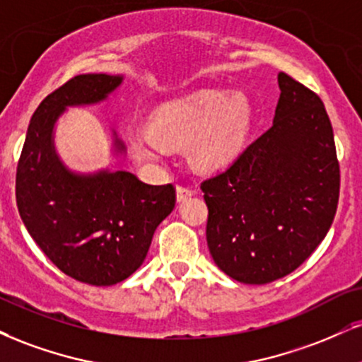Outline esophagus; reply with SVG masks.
<instances>
[{
	"instance_id": "esophagus-1",
	"label": "esophagus",
	"mask_w": 362,
	"mask_h": 362,
	"mask_svg": "<svg viewBox=\"0 0 362 362\" xmlns=\"http://www.w3.org/2000/svg\"><path fill=\"white\" fill-rule=\"evenodd\" d=\"M195 194L194 189H189V187L184 185H178L177 187V202H184L187 197H192Z\"/></svg>"
}]
</instances>
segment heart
I'll return each mask as SVG.
<instances>
[{"label": "heart", "instance_id": "heart-1", "mask_svg": "<svg viewBox=\"0 0 362 362\" xmlns=\"http://www.w3.org/2000/svg\"><path fill=\"white\" fill-rule=\"evenodd\" d=\"M252 106L243 93L204 89L160 104L150 116V132L132 136L139 162L160 163L167 145L187 141V155L197 168L216 170L236 158L251 129Z\"/></svg>", "mask_w": 362, "mask_h": 362}]
</instances>
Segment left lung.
<instances>
[{"mask_svg":"<svg viewBox=\"0 0 362 362\" xmlns=\"http://www.w3.org/2000/svg\"><path fill=\"white\" fill-rule=\"evenodd\" d=\"M278 86L272 128L200 184L212 259L246 285L297 269L329 233L339 202L341 173L324 103L285 72Z\"/></svg>","mask_w":362,"mask_h":362,"instance_id":"1","label":"left lung"}]
</instances>
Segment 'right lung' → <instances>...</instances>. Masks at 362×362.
<instances>
[{"label":"right lung","mask_w":362,"mask_h":362,"mask_svg":"<svg viewBox=\"0 0 362 362\" xmlns=\"http://www.w3.org/2000/svg\"><path fill=\"white\" fill-rule=\"evenodd\" d=\"M121 84L123 76L82 74L47 95L30 119L16 168V206L30 236L60 272L95 286L133 275L175 207L172 184L148 185L124 170L77 173L57 153L54 129L64 111L106 101ZM112 148L126 151L116 133Z\"/></svg>","instance_id":"add662e5"}]
</instances>
